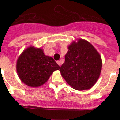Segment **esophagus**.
Masks as SVG:
<instances>
[{"instance_id": "obj_1", "label": "esophagus", "mask_w": 120, "mask_h": 120, "mask_svg": "<svg viewBox=\"0 0 120 120\" xmlns=\"http://www.w3.org/2000/svg\"><path fill=\"white\" fill-rule=\"evenodd\" d=\"M57 63H58V64L59 65V66L61 67V61H57Z\"/></svg>"}]
</instances>
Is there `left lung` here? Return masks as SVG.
I'll list each match as a JSON object with an SVG mask.
<instances>
[{
  "mask_svg": "<svg viewBox=\"0 0 120 120\" xmlns=\"http://www.w3.org/2000/svg\"><path fill=\"white\" fill-rule=\"evenodd\" d=\"M65 62L60 68L63 78L76 90H88L98 80L102 67L100 54L93 45L83 39L73 41L68 47Z\"/></svg>",
  "mask_w": 120,
  "mask_h": 120,
  "instance_id": "obj_1",
  "label": "left lung"
}]
</instances>
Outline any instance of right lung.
<instances>
[{
    "mask_svg": "<svg viewBox=\"0 0 120 120\" xmlns=\"http://www.w3.org/2000/svg\"><path fill=\"white\" fill-rule=\"evenodd\" d=\"M17 72L22 82L30 87L45 83L60 67L53 58L44 54L43 49L30 46L24 50L17 61Z\"/></svg>",
    "mask_w": 120,
    "mask_h": 120,
    "instance_id": "1",
    "label": "right lung"
}]
</instances>
